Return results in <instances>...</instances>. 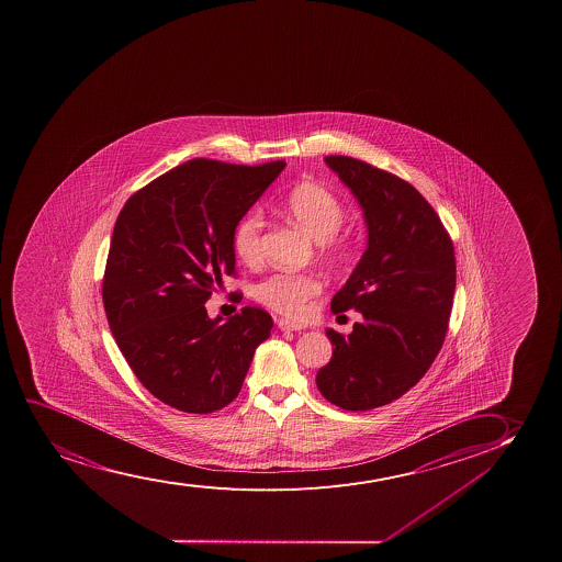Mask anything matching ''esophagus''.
Segmentation results:
<instances>
[{"label":"esophagus","instance_id":"1","mask_svg":"<svg viewBox=\"0 0 562 562\" xmlns=\"http://www.w3.org/2000/svg\"><path fill=\"white\" fill-rule=\"evenodd\" d=\"M278 326L279 330L283 331H296L304 328V326L297 325V323H294V321H289V318H279Z\"/></svg>","mask_w":562,"mask_h":562}]
</instances>
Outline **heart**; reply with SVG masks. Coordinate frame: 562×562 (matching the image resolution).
Returning a JSON list of instances; mask_svg holds the SVG:
<instances>
[{
    "label": "heart",
    "mask_w": 562,
    "mask_h": 562,
    "mask_svg": "<svg viewBox=\"0 0 562 562\" xmlns=\"http://www.w3.org/2000/svg\"><path fill=\"white\" fill-rule=\"evenodd\" d=\"M284 207L304 231L318 239L321 255L331 265H344L355 252V241L339 228L345 221L344 203L323 184L300 183L284 196ZM265 217L252 210L237 223L234 250L245 265H257L262 258ZM321 291V279L310 271H276L260 281L257 297L262 304L284 315H302L307 302Z\"/></svg>",
    "instance_id": "b5f03b06"
}]
</instances>
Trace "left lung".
<instances>
[{
  "mask_svg": "<svg viewBox=\"0 0 562 562\" xmlns=\"http://www.w3.org/2000/svg\"><path fill=\"white\" fill-rule=\"evenodd\" d=\"M325 160L364 210L368 249L330 304L364 321L349 336L326 330L334 352L317 386L334 406L368 412L406 394L438 357L453 310V241L404 179L351 156Z\"/></svg>",
  "mask_w": 562,
  "mask_h": 562,
  "instance_id": "left-lung-1",
  "label": "left lung"
}]
</instances>
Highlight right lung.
<instances>
[{
    "mask_svg": "<svg viewBox=\"0 0 562 562\" xmlns=\"http://www.w3.org/2000/svg\"><path fill=\"white\" fill-rule=\"evenodd\" d=\"M286 164L194 158L124 203L111 237L102 297L109 328L153 396L184 413L236 398L271 315L245 305L221 323L205 302L236 276L234 231Z\"/></svg>",
    "mask_w": 562,
    "mask_h": 562,
    "instance_id": "1",
    "label": "right lung"
}]
</instances>
